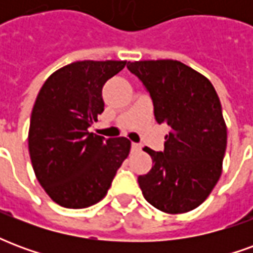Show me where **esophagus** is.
<instances>
[{"label": "esophagus", "mask_w": 253, "mask_h": 253, "mask_svg": "<svg viewBox=\"0 0 253 253\" xmlns=\"http://www.w3.org/2000/svg\"><path fill=\"white\" fill-rule=\"evenodd\" d=\"M141 148H142V146H141L139 143H131L132 152H139V150H141Z\"/></svg>", "instance_id": "34e87169"}]
</instances>
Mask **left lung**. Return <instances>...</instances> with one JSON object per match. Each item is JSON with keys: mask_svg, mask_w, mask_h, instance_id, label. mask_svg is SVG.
Returning <instances> with one entry per match:
<instances>
[{"mask_svg": "<svg viewBox=\"0 0 253 253\" xmlns=\"http://www.w3.org/2000/svg\"><path fill=\"white\" fill-rule=\"evenodd\" d=\"M153 100L154 116L168 125L164 152L143 148L153 160L138 176L145 199L161 211L181 214L206 201L222 173L226 125L212 84L173 59L127 63Z\"/></svg>", "mask_w": 253, "mask_h": 253, "instance_id": "obj_1", "label": "left lung"}]
</instances>
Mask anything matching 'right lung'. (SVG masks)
I'll return each instance as SVG.
<instances>
[{"label": "right lung", "instance_id": "right-lung-1", "mask_svg": "<svg viewBox=\"0 0 253 253\" xmlns=\"http://www.w3.org/2000/svg\"><path fill=\"white\" fill-rule=\"evenodd\" d=\"M127 61H78L58 69L38 93L28 149L35 176L59 206L84 209L100 202L131 142L88 131L104 111V84Z\"/></svg>", "mask_w": 253, "mask_h": 253}]
</instances>
